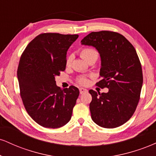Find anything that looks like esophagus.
Segmentation results:
<instances>
[{
	"label": "esophagus",
	"mask_w": 156,
	"mask_h": 156,
	"mask_svg": "<svg viewBox=\"0 0 156 156\" xmlns=\"http://www.w3.org/2000/svg\"><path fill=\"white\" fill-rule=\"evenodd\" d=\"M79 91H80V94H83V93H86V92H88V90H87V89H84V88H80Z\"/></svg>",
	"instance_id": "34e87169"
}]
</instances>
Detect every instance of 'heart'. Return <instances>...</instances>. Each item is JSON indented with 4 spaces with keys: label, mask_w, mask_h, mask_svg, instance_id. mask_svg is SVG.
<instances>
[{
    "label": "heart",
    "mask_w": 156,
    "mask_h": 156,
    "mask_svg": "<svg viewBox=\"0 0 156 156\" xmlns=\"http://www.w3.org/2000/svg\"><path fill=\"white\" fill-rule=\"evenodd\" d=\"M80 55L82 56V58H83L84 60L87 61L90 59L92 58H98V53L94 49H92V48H83V49L80 51ZM72 62V56H69L67 59V64H69ZM78 82L81 85H85V84L87 83L88 82V79H87V77L85 76H80L78 78Z\"/></svg>",
    "instance_id": "b5f03b06"
}]
</instances>
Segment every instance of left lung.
<instances>
[{"mask_svg": "<svg viewBox=\"0 0 156 156\" xmlns=\"http://www.w3.org/2000/svg\"><path fill=\"white\" fill-rule=\"evenodd\" d=\"M80 42L98 51L102 79L96 85L108 89L101 94L89 90L92 120L105 128L120 126L133 116L140 98L143 76L136 51L124 36L113 31L92 32Z\"/></svg>", "mask_w": 156, "mask_h": 156, "instance_id": "left-lung-1", "label": "left lung"}]
</instances>
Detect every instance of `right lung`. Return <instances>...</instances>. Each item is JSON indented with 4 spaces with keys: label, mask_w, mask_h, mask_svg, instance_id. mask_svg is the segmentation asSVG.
<instances>
[{
    "label": "right lung",
    "mask_w": 156,
    "mask_h": 156,
    "mask_svg": "<svg viewBox=\"0 0 156 156\" xmlns=\"http://www.w3.org/2000/svg\"><path fill=\"white\" fill-rule=\"evenodd\" d=\"M78 34H41L27 45L17 69L22 101L29 116L41 126L58 128L70 120L79 95L74 86L55 83L67 64V52Z\"/></svg>",
    "instance_id": "1"
}]
</instances>
